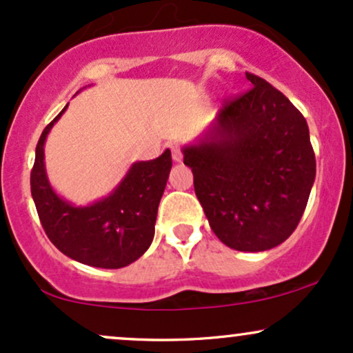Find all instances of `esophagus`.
I'll return each mask as SVG.
<instances>
[{
  "label": "esophagus",
  "mask_w": 353,
  "mask_h": 353,
  "mask_svg": "<svg viewBox=\"0 0 353 353\" xmlns=\"http://www.w3.org/2000/svg\"><path fill=\"white\" fill-rule=\"evenodd\" d=\"M171 151H172V159L176 161V163H181L182 161V151L179 145H171Z\"/></svg>",
  "instance_id": "obj_1"
}]
</instances>
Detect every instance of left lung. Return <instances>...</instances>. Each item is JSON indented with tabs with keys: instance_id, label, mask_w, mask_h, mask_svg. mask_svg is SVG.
Listing matches in <instances>:
<instances>
[{
	"instance_id": "left-lung-1",
	"label": "left lung",
	"mask_w": 353,
	"mask_h": 353,
	"mask_svg": "<svg viewBox=\"0 0 353 353\" xmlns=\"http://www.w3.org/2000/svg\"><path fill=\"white\" fill-rule=\"evenodd\" d=\"M245 78L252 88L219 109L182 154L214 234L234 250L262 252L297 228L315 156L301 111L265 79Z\"/></svg>"
}]
</instances>
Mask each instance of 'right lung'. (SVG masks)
Here are the masks:
<instances>
[{
    "label": "right lung",
    "instance_id": "add662e5",
    "mask_svg": "<svg viewBox=\"0 0 353 353\" xmlns=\"http://www.w3.org/2000/svg\"><path fill=\"white\" fill-rule=\"evenodd\" d=\"M68 108V106H66ZM66 108L44 128L33 171V196L44 232L72 261L99 269H121L143 255L154 239L157 208L172 168L165 149L152 161H137L106 197L76 205L52 189L44 164V144Z\"/></svg>",
    "mask_w": 353,
    "mask_h": 353
}]
</instances>
